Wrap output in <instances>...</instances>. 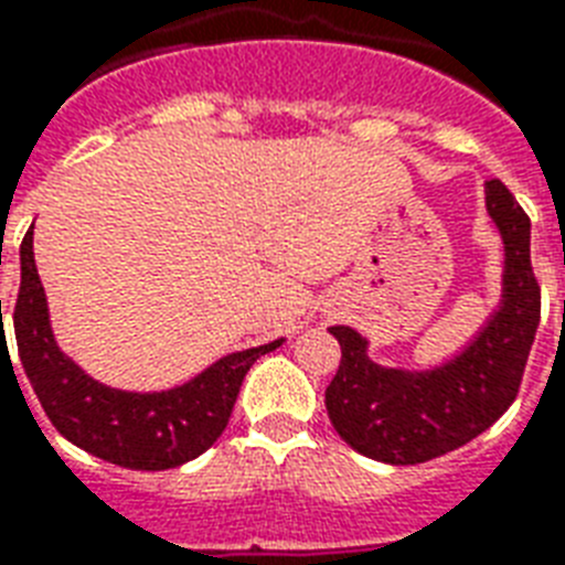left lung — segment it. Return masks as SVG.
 Listing matches in <instances>:
<instances>
[{
    "label": "left lung",
    "mask_w": 565,
    "mask_h": 565,
    "mask_svg": "<svg viewBox=\"0 0 565 565\" xmlns=\"http://www.w3.org/2000/svg\"><path fill=\"white\" fill-rule=\"evenodd\" d=\"M484 203L505 243L502 305L461 354L429 371L386 369L369 360L354 328H330L342 360L324 406L339 438L362 456L424 465L473 441L516 401L540 324L531 220L499 179L484 182Z\"/></svg>",
    "instance_id": "obj_1"
}]
</instances>
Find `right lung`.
I'll use <instances>...</instances> for the list:
<instances>
[{
	"label": "right lung",
	"instance_id": "add662e5",
	"mask_svg": "<svg viewBox=\"0 0 565 565\" xmlns=\"http://www.w3.org/2000/svg\"><path fill=\"white\" fill-rule=\"evenodd\" d=\"M22 281L13 305L20 362L45 415L66 441L130 470H171L203 456L226 429L237 392L258 356L281 345L237 351L168 392H121L92 380L54 342L34 264V232L20 246Z\"/></svg>",
	"mask_w": 565,
	"mask_h": 565
}]
</instances>
